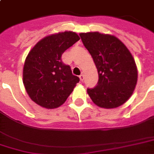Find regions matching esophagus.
I'll return each instance as SVG.
<instances>
[{
    "instance_id": "esophagus-1",
    "label": "esophagus",
    "mask_w": 154,
    "mask_h": 154,
    "mask_svg": "<svg viewBox=\"0 0 154 154\" xmlns=\"http://www.w3.org/2000/svg\"><path fill=\"white\" fill-rule=\"evenodd\" d=\"M79 78H80L81 82H83V80H84V74H81L79 76Z\"/></svg>"
}]
</instances>
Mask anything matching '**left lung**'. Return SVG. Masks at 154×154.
Segmentation results:
<instances>
[{
    "mask_svg": "<svg viewBox=\"0 0 154 154\" xmlns=\"http://www.w3.org/2000/svg\"><path fill=\"white\" fill-rule=\"evenodd\" d=\"M84 47L92 57L98 82L88 93L97 106L115 108L133 94L137 81V70L133 56L116 36L99 32L80 33Z\"/></svg>",
    "mask_w": 154,
    "mask_h": 154,
    "instance_id": "8db88e82",
    "label": "left lung"
}]
</instances>
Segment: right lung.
Returning a JSON list of instances; mask_svg holds the SVG:
<instances>
[{
  "label": "right lung",
  "instance_id": "right-lung-1",
  "mask_svg": "<svg viewBox=\"0 0 154 154\" xmlns=\"http://www.w3.org/2000/svg\"><path fill=\"white\" fill-rule=\"evenodd\" d=\"M79 40L76 32H59L44 37L30 51L23 67V83L36 104L49 109L60 107L79 82V77L62 61V53Z\"/></svg>",
  "mask_w": 154,
  "mask_h": 154
}]
</instances>
